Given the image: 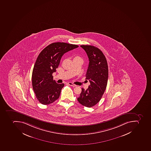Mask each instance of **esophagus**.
Instances as JSON below:
<instances>
[{"label": "esophagus", "instance_id": "obj_1", "mask_svg": "<svg viewBox=\"0 0 151 151\" xmlns=\"http://www.w3.org/2000/svg\"><path fill=\"white\" fill-rule=\"evenodd\" d=\"M68 84L69 85H70V86H72V87H76V85L73 83H71V82H68Z\"/></svg>", "mask_w": 151, "mask_h": 151}]
</instances>
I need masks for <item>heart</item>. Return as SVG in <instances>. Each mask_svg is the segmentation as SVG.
<instances>
[{
	"instance_id": "obj_1",
	"label": "heart",
	"mask_w": 151,
	"mask_h": 151,
	"mask_svg": "<svg viewBox=\"0 0 151 151\" xmlns=\"http://www.w3.org/2000/svg\"><path fill=\"white\" fill-rule=\"evenodd\" d=\"M73 60H82V59L81 57H80V56L75 55L74 57Z\"/></svg>"
}]
</instances>
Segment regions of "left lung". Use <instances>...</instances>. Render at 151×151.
<instances>
[{
    "label": "left lung",
    "instance_id": "obj_1",
    "mask_svg": "<svg viewBox=\"0 0 151 151\" xmlns=\"http://www.w3.org/2000/svg\"><path fill=\"white\" fill-rule=\"evenodd\" d=\"M88 56L89 64L86 74L90 85L82 88L78 101L84 106L91 107L100 101L107 85L109 69L105 55L100 49L92 45H81Z\"/></svg>",
    "mask_w": 151,
    "mask_h": 151
}]
</instances>
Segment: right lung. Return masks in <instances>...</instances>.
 I'll use <instances>...</instances> for the list:
<instances>
[{
	"instance_id": "add662e5",
	"label": "right lung",
	"mask_w": 151,
	"mask_h": 151,
	"mask_svg": "<svg viewBox=\"0 0 151 151\" xmlns=\"http://www.w3.org/2000/svg\"><path fill=\"white\" fill-rule=\"evenodd\" d=\"M76 45L57 42L50 44L39 54L32 73V86L35 96L43 105H49L59 98L63 83L58 84L53 80L63 55L78 47Z\"/></svg>"
}]
</instances>
